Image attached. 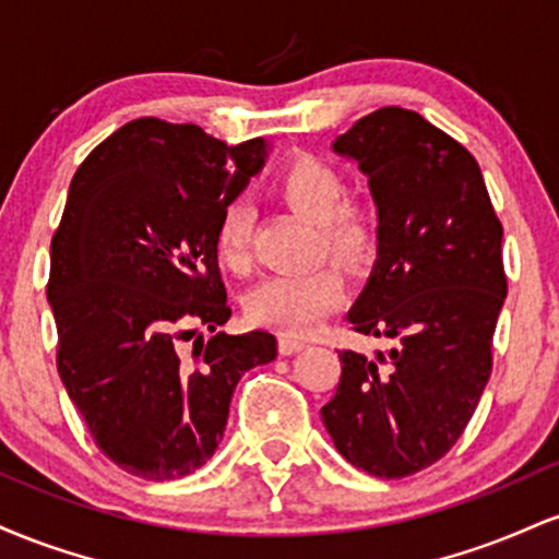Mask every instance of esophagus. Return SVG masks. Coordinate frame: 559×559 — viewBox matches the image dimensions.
Segmentation results:
<instances>
[{
  "label": "esophagus",
  "mask_w": 559,
  "mask_h": 559,
  "mask_svg": "<svg viewBox=\"0 0 559 559\" xmlns=\"http://www.w3.org/2000/svg\"><path fill=\"white\" fill-rule=\"evenodd\" d=\"M307 346L305 338H297V336H281L278 338V349L281 355H297V352H301Z\"/></svg>",
  "instance_id": "34e87169"
}]
</instances>
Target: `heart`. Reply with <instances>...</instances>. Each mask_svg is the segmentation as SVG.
Segmentation results:
<instances>
[{
    "label": "heart",
    "instance_id": "heart-1",
    "mask_svg": "<svg viewBox=\"0 0 559 559\" xmlns=\"http://www.w3.org/2000/svg\"><path fill=\"white\" fill-rule=\"evenodd\" d=\"M349 183L336 165L312 155H299L275 173L273 194L288 207L299 210L318 223L320 254L349 267L373 260L378 249V215L370 204L346 199ZM254 215L243 202L223 210L215 228V249L223 265L234 273H247L252 265ZM344 297V278L333 265L312 271L271 275L247 297V316L260 325L286 333L312 331L331 316Z\"/></svg>",
    "mask_w": 559,
    "mask_h": 559
}]
</instances>
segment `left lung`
Wrapping results in <instances>:
<instances>
[{"label":"left lung","mask_w":559,"mask_h":559,"mask_svg":"<svg viewBox=\"0 0 559 559\" xmlns=\"http://www.w3.org/2000/svg\"><path fill=\"white\" fill-rule=\"evenodd\" d=\"M378 204V260L346 320L391 346L338 352L342 378L320 409L344 460L404 478L441 460L491 376L507 297L502 223L476 157L402 107L365 115L333 141Z\"/></svg>","instance_id":"1"}]
</instances>
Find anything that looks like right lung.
<instances>
[{
	"instance_id": "1",
	"label": "right lung",
	"mask_w": 559,
	"mask_h": 559,
	"mask_svg": "<svg viewBox=\"0 0 559 559\" xmlns=\"http://www.w3.org/2000/svg\"><path fill=\"white\" fill-rule=\"evenodd\" d=\"M262 165V139L228 146L194 123L139 118L70 181L47 284L57 373L131 476L173 480L207 463L239 378L278 355L267 331L217 333L230 307L215 228Z\"/></svg>"
}]
</instances>
